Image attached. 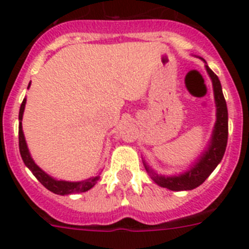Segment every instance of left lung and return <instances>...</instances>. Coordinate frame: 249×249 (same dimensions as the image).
<instances>
[{"instance_id":"1","label":"left lung","mask_w":249,"mask_h":249,"mask_svg":"<svg viewBox=\"0 0 249 249\" xmlns=\"http://www.w3.org/2000/svg\"><path fill=\"white\" fill-rule=\"evenodd\" d=\"M205 61V60H204ZM207 72L213 80V95H215L216 102V123L213 127V137L210 141L209 148L201 154L196 163L191 166L188 172L182 174L174 175V177H163L158 175L150 169L149 166L144 163L145 170L150 175L154 182H157L161 188H166L173 191H184L193 190L197 188L210 177V174L215 170L225 154L226 145H227V138H229V112H227V105L223 97L222 88L218 80L217 75L210 69L207 65Z\"/></svg>"}]
</instances>
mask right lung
Returning a JSON list of instances; mask_svg holds the SVG:
<instances>
[{"instance_id": "right-lung-1", "label": "right lung", "mask_w": 249, "mask_h": 249, "mask_svg": "<svg viewBox=\"0 0 249 249\" xmlns=\"http://www.w3.org/2000/svg\"><path fill=\"white\" fill-rule=\"evenodd\" d=\"M24 107H26V99L23 100V102L20 105L19 116H18V120H19V126H18V140H19L20 157L23 159L27 168L33 173L34 177L39 180V182L43 186H45L48 190L56 194V195H69V194L85 193V191L90 190V189L96 184L97 180L100 179L99 175H97V177L90 178V179L84 180V181H65V180H56L54 179V178L50 177V175H48L45 172H43L39 166L34 163L31 154H29L28 147H27L26 143V138H24L23 134V129H22V118H23Z\"/></svg>"}]
</instances>
